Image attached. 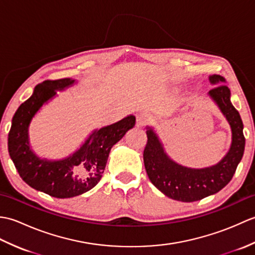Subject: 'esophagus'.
Masks as SVG:
<instances>
[{
    "instance_id": "esophagus-1",
    "label": "esophagus",
    "mask_w": 255,
    "mask_h": 255,
    "mask_svg": "<svg viewBox=\"0 0 255 255\" xmlns=\"http://www.w3.org/2000/svg\"><path fill=\"white\" fill-rule=\"evenodd\" d=\"M150 119H151V117H150L148 113L143 112V113L138 114V115H137V126L138 127L143 126V125L148 124L150 122Z\"/></svg>"
}]
</instances>
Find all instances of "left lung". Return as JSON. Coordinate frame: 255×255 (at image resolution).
Listing matches in <instances>:
<instances>
[{"instance_id": "1", "label": "left lung", "mask_w": 255, "mask_h": 255, "mask_svg": "<svg viewBox=\"0 0 255 255\" xmlns=\"http://www.w3.org/2000/svg\"><path fill=\"white\" fill-rule=\"evenodd\" d=\"M209 82L215 88L207 95L226 117L231 129L230 148L218 163L202 169L178 164L167 155L154 129L145 127L148 142L143 151V162L151 183L165 196L184 203L196 202L223 189L231 181L245 152L243 124L239 112L230 101L231 93L225 85V78L209 75Z\"/></svg>"}]
</instances>
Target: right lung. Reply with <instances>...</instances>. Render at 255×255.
Instances as JSON below:
<instances>
[{"mask_svg":"<svg viewBox=\"0 0 255 255\" xmlns=\"http://www.w3.org/2000/svg\"><path fill=\"white\" fill-rule=\"evenodd\" d=\"M78 83L74 79L44 81L21 104L12 119L8 153L25 183L52 197L70 198L93 188L100 182L113 145L136 124L128 115L115 124L94 129L72 154L59 160L39 158L29 142V126L40 108L57 96V92Z\"/></svg>","mask_w":255,"mask_h":255,"instance_id":"right-lung-1","label":"right lung"}]
</instances>
